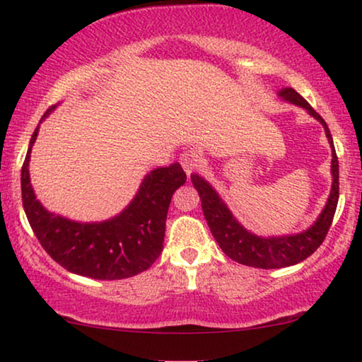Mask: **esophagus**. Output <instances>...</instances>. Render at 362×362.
<instances>
[{"label":"esophagus","instance_id":"1","mask_svg":"<svg viewBox=\"0 0 362 362\" xmlns=\"http://www.w3.org/2000/svg\"><path fill=\"white\" fill-rule=\"evenodd\" d=\"M180 163H181V166H182V170L186 171V175L189 176L191 173H194L197 168L201 166V156L197 155L196 151H192V150H186V151H182L181 153V156H180Z\"/></svg>","mask_w":362,"mask_h":362}]
</instances>
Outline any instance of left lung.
I'll use <instances>...</instances> for the list:
<instances>
[{"mask_svg":"<svg viewBox=\"0 0 362 362\" xmlns=\"http://www.w3.org/2000/svg\"><path fill=\"white\" fill-rule=\"evenodd\" d=\"M279 95L308 110L310 115L315 117L325 127L326 136H328L331 150H333V160H331L333 186H331L328 202H326L318 221L308 230L295 235L270 237V239L250 234L234 219V216L230 214L227 206L217 196V192L209 186V182H206L197 175L191 176L192 186L199 192L202 212H204L207 226H209L212 235H214L222 252L227 257H230L232 260L239 262L242 265L255 267V269H281V267L295 265L298 262L308 259L323 244L331 222H333L339 197V165L328 125H326L320 113H316L315 108L293 88H284V90H280Z\"/></svg>","mask_w":362,"mask_h":362,"instance_id":"1","label":"left lung"}]
</instances>
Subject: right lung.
Returning <instances> with one entry per match:
<instances>
[{
  "label": "right lung",
  "mask_w": 362,
  "mask_h": 362,
  "mask_svg": "<svg viewBox=\"0 0 362 362\" xmlns=\"http://www.w3.org/2000/svg\"><path fill=\"white\" fill-rule=\"evenodd\" d=\"M37 130L39 127L23 163L21 192L29 226L42 249L66 270L88 279L120 280L150 269L163 250L171 197L186 182L182 168L175 163L153 170L130 206L113 219L95 224L74 222L47 212L33 191L28 166Z\"/></svg>",
  "instance_id": "obj_1"
}]
</instances>
